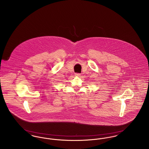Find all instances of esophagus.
Listing matches in <instances>:
<instances>
[{"label":"esophagus","mask_w":149,"mask_h":149,"mask_svg":"<svg viewBox=\"0 0 149 149\" xmlns=\"http://www.w3.org/2000/svg\"><path fill=\"white\" fill-rule=\"evenodd\" d=\"M80 75H81V74H79V73H76L75 75L76 77H80Z\"/></svg>","instance_id":"esophagus-1"}]
</instances>
